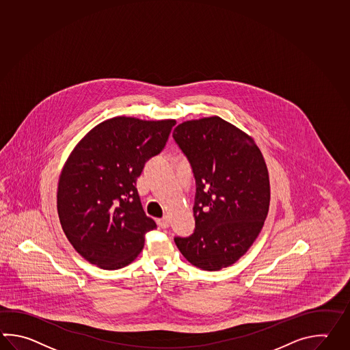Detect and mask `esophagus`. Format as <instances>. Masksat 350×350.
<instances>
[{"mask_svg": "<svg viewBox=\"0 0 350 350\" xmlns=\"http://www.w3.org/2000/svg\"><path fill=\"white\" fill-rule=\"evenodd\" d=\"M158 226L161 227V228H168L170 227V219L167 218V217H163L162 219H158L157 221Z\"/></svg>", "mask_w": 350, "mask_h": 350, "instance_id": "esophagus-1", "label": "esophagus"}]
</instances>
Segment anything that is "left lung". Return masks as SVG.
<instances>
[{
	"label": "left lung",
	"mask_w": 350,
	"mask_h": 350,
	"mask_svg": "<svg viewBox=\"0 0 350 350\" xmlns=\"http://www.w3.org/2000/svg\"><path fill=\"white\" fill-rule=\"evenodd\" d=\"M173 138L196 179L192 236L174 242L203 271H221L247 253L263 228L271 200L262 152L241 129L207 117L183 122Z\"/></svg>",
	"instance_id": "8db88e82"
}]
</instances>
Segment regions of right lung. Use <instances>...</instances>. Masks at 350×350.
Instances as JSON below:
<instances>
[{
  "instance_id": "1",
  "label": "right lung",
  "mask_w": 350,
  "mask_h": 350,
  "mask_svg": "<svg viewBox=\"0 0 350 350\" xmlns=\"http://www.w3.org/2000/svg\"><path fill=\"white\" fill-rule=\"evenodd\" d=\"M174 124L114 117L72 150L58 180V217L67 239L90 263L108 271L129 265L143 250L146 233L157 228L143 211L136 182Z\"/></svg>"
}]
</instances>
